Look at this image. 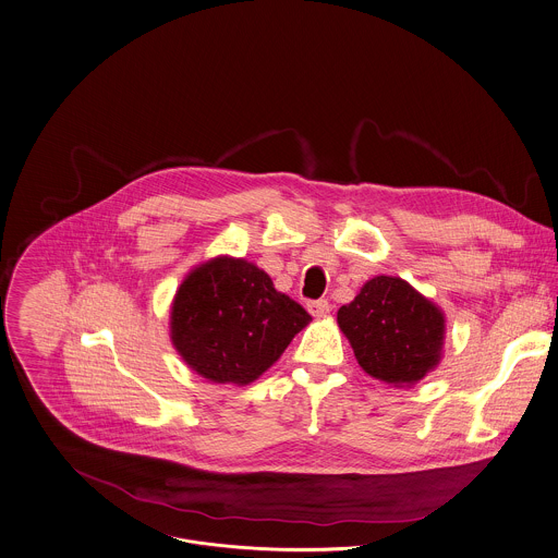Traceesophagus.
I'll return each instance as SVG.
<instances>
[{
  "label": "esophagus",
  "mask_w": 558,
  "mask_h": 558,
  "mask_svg": "<svg viewBox=\"0 0 558 558\" xmlns=\"http://www.w3.org/2000/svg\"><path fill=\"white\" fill-rule=\"evenodd\" d=\"M331 310L327 300H316V302H308V312L312 316H325Z\"/></svg>",
  "instance_id": "obj_1"
}]
</instances>
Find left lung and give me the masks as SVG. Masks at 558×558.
Wrapping results in <instances>:
<instances>
[{
    "mask_svg": "<svg viewBox=\"0 0 558 558\" xmlns=\"http://www.w3.org/2000/svg\"><path fill=\"white\" fill-rule=\"evenodd\" d=\"M357 364L389 385H415L442 355L445 316L402 278L376 276L338 310Z\"/></svg>",
    "mask_w": 558,
    "mask_h": 558,
    "instance_id": "1",
    "label": "left lung"
}]
</instances>
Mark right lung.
<instances>
[{"instance_id": "add662e5", "label": "right lung", "mask_w": 558, "mask_h": 558, "mask_svg": "<svg viewBox=\"0 0 558 558\" xmlns=\"http://www.w3.org/2000/svg\"><path fill=\"white\" fill-rule=\"evenodd\" d=\"M310 314L274 289L246 258L216 256L180 284L171 308V340L196 374L248 385L284 353Z\"/></svg>"}]
</instances>
